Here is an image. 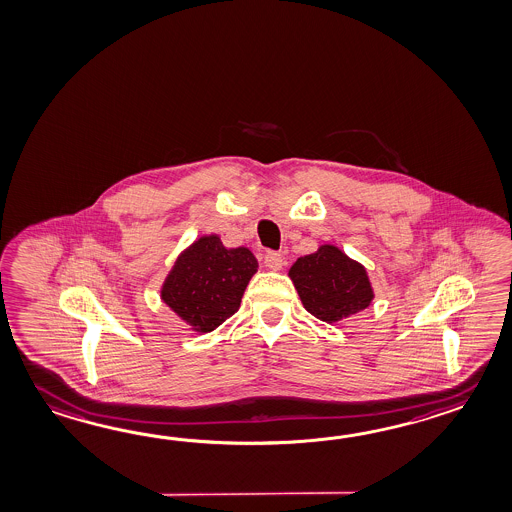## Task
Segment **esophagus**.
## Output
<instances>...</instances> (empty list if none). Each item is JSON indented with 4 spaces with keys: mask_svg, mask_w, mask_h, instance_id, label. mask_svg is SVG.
I'll return each instance as SVG.
<instances>
[{
    "mask_svg": "<svg viewBox=\"0 0 512 512\" xmlns=\"http://www.w3.org/2000/svg\"><path fill=\"white\" fill-rule=\"evenodd\" d=\"M264 264L273 272H279L283 268V257L279 253H275V251H268L266 257H264Z\"/></svg>",
    "mask_w": 512,
    "mask_h": 512,
    "instance_id": "1",
    "label": "esophagus"
}]
</instances>
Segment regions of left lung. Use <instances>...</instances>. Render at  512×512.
Listing matches in <instances>:
<instances>
[{"label":"left lung","instance_id":"1","mask_svg":"<svg viewBox=\"0 0 512 512\" xmlns=\"http://www.w3.org/2000/svg\"><path fill=\"white\" fill-rule=\"evenodd\" d=\"M288 277L303 307L330 325L362 312L375 299L364 264L334 244H321L314 253L299 257Z\"/></svg>","mask_w":512,"mask_h":512}]
</instances>
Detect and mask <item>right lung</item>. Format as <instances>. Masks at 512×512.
I'll return each instance as SVG.
<instances>
[{
	"label": "right lung",
	"mask_w": 512,
	"mask_h": 512,
	"mask_svg": "<svg viewBox=\"0 0 512 512\" xmlns=\"http://www.w3.org/2000/svg\"><path fill=\"white\" fill-rule=\"evenodd\" d=\"M257 270L248 248H226L215 233L202 235L176 257L159 296L191 330L207 334L239 310Z\"/></svg>",
	"instance_id": "add662e5"
}]
</instances>
